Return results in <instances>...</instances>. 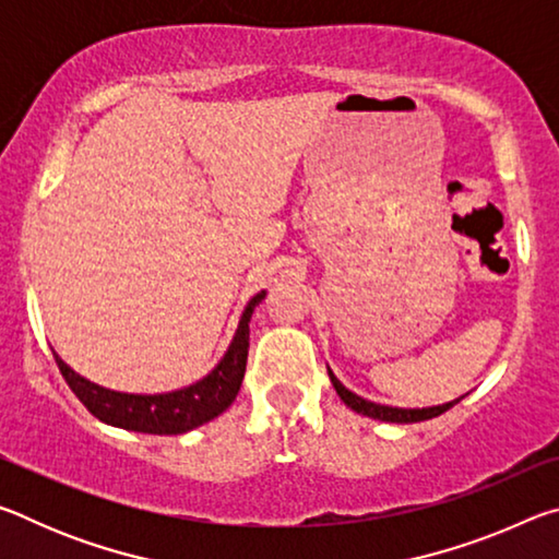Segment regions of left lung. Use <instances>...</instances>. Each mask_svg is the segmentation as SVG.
I'll return each mask as SVG.
<instances>
[{
  "instance_id": "obj_1",
  "label": "left lung",
  "mask_w": 559,
  "mask_h": 559,
  "mask_svg": "<svg viewBox=\"0 0 559 559\" xmlns=\"http://www.w3.org/2000/svg\"><path fill=\"white\" fill-rule=\"evenodd\" d=\"M328 374H330V382H333L335 392L340 400H343L349 409L362 414V416H370V419H380V421H390V424H414V421H427L433 419V416H439L443 412H449L453 404H459L463 396L447 404H439V406H424V409H400V406H386V404H374L370 400H362V396H357L355 392H349L347 386L337 380L333 374V370L328 367Z\"/></svg>"
}]
</instances>
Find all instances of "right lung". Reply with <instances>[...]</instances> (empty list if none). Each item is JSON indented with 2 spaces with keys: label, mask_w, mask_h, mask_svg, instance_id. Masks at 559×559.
<instances>
[{
  "label": "right lung",
  "mask_w": 559,
  "mask_h": 559,
  "mask_svg": "<svg viewBox=\"0 0 559 559\" xmlns=\"http://www.w3.org/2000/svg\"><path fill=\"white\" fill-rule=\"evenodd\" d=\"M266 298L261 290L246 302L243 313L236 325V333L226 347L224 357L216 362L214 370L182 390L159 392V394H128L116 392L108 386L86 380L73 372L63 359L53 353L56 365L69 382L73 394L79 396L83 406L98 416L110 427H120L140 433H157V437H173V433H187L202 424L212 421L226 412L241 390V380L246 372V357H249V320L253 308Z\"/></svg>",
  "instance_id": "add662e5"
}]
</instances>
